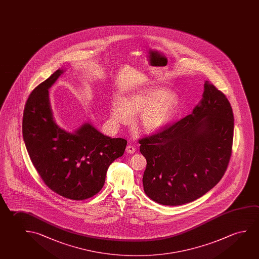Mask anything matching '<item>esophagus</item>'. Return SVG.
I'll return each instance as SVG.
<instances>
[{
    "instance_id": "1",
    "label": "esophagus",
    "mask_w": 259,
    "mask_h": 259,
    "mask_svg": "<svg viewBox=\"0 0 259 259\" xmlns=\"http://www.w3.org/2000/svg\"><path fill=\"white\" fill-rule=\"evenodd\" d=\"M125 151H126L127 153H132V154H133V153H135V152H136V149L133 147V146H131V145H128L126 149H125Z\"/></svg>"
}]
</instances>
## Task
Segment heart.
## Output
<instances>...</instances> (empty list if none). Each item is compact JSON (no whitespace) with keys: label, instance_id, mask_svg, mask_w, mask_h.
I'll list each match as a JSON object with an SVG mask.
<instances>
[{"label":"heart","instance_id":"obj_1","mask_svg":"<svg viewBox=\"0 0 259 259\" xmlns=\"http://www.w3.org/2000/svg\"><path fill=\"white\" fill-rule=\"evenodd\" d=\"M178 110V99L164 88L150 87L132 93L124 100H112L110 118L115 123H127L131 115H140L138 125L153 133L165 126Z\"/></svg>","mask_w":259,"mask_h":259}]
</instances>
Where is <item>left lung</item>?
Listing matches in <instances>:
<instances>
[{
	"instance_id": "1",
	"label": "left lung",
	"mask_w": 259,
	"mask_h": 259,
	"mask_svg": "<svg viewBox=\"0 0 259 259\" xmlns=\"http://www.w3.org/2000/svg\"><path fill=\"white\" fill-rule=\"evenodd\" d=\"M234 117L226 96L204 82L190 115L139 140L145 194L163 205L198 199L222 179L231 159Z\"/></svg>"
}]
</instances>
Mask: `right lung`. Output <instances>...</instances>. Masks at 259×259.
Segmentation results:
<instances>
[{
    "instance_id": "obj_1",
    "label": "right lung",
    "mask_w": 259,
    "mask_h": 259,
    "mask_svg": "<svg viewBox=\"0 0 259 259\" xmlns=\"http://www.w3.org/2000/svg\"><path fill=\"white\" fill-rule=\"evenodd\" d=\"M64 70L36 86L25 105L22 135L32 163L51 190L71 200L87 199L103 187L109 165L127 141L104 136L92 123L71 133L56 123L48 90Z\"/></svg>"
}]
</instances>
